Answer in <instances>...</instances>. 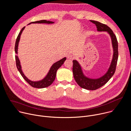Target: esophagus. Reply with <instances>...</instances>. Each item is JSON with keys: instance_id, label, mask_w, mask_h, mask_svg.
Wrapping results in <instances>:
<instances>
[{"instance_id": "1", "label": "esophagus", "mask_w": 131, "mask_h": 131, "mask_svg": "<svg viewBox=\"0 0 131 131\" xmlns=\"http://www.w3.org/2000/svg\"><path fill=\"white\" fill-rule=\"evenodd\" d=\"M67 58L70 60H72L74 59V57H73V55H72V54H69L67 56Z\"/></svg>"}]
</instances>
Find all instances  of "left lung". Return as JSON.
I'll use <instances>...</instances> for the list:
<instances>
[{
  "label": "left lung",
  "instance_id": "left-lung-1",
  "mask_svg": "<svg viewBox=\"0 0 131 131\" xmlns=\"http://www.w3.org/2000/svg\"><path fill=\"white\" fill-rule=\"evenodd\" d=\"M90 22L95 24L98 31H107L110 35L114 49L113 60L107 73L99 79H90L85 77L80 65L76 60L72 61V72L74 80L81 88L89 90H95L105 85L115 72L118 59V44L116 35L109 27L97 21L90 20Z\"/></svg>",
  "mask_w": 131,
  "mask_h": 131
}]
</instances>
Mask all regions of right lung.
I'll use <instances>...</instances> for the list:
<instances>
[{"label":"right lung","mask_w":131,"mask_h":131,"mask_svg":"<svg viewBox=\"0 0 131 131\" xmlns=\"http://www.w3.org/2000/svg\"><path fill=\"white\" fill-rule=\"evenodd\" d=\"M54 22L52 21H47V20H40V21H35V22H32L30 23L29 24L31 23H47V24H52ZM25 28V27H23L20 32L18 34L17 38L15 41V52L16 54H17V48H18V42L20 41V36L21 35ZM15 61H16V65L17 67V68L18 70L20 72L23 78L25 80V81L31 86L36 88H44L49 86L54 81V80L55 79L56 77V74H57V71L58 69L62 66V65L63 64L64 61L66 60V58H64L61 60L58 61L57 62L55 63L51 67L48 74L47 76L42 80L39 81H37V82H34L29 80L28 79V78L24 75V73L22 72V70L21 69V66L20 65V60L18 59L17 56L15 55Z\"/></svg>","instance_id":"1"}]
</instances>
